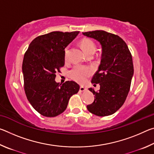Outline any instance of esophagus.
Listing matches in <instances>:
<instances>
[{"instance_id":"1","label":"esophagus","mask_w":154,"mask_h":154,"mask_svg":"<svg viewBox=\"0 0 154 154\" xmlns=\"http://www.w3.org/2000/svg\"><path fill=\"white\" fill-rule=\"evenodd\" d=\"M86 90H87L86 88H85V87H83V86H81L79 88V91H80V92H84V91H85Z\"/></svg>"}]
</instances>
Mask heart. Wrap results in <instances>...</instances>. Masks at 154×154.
Returning a JSON list of instances; mask_svg holds the SVG:
<instances>
[{
  "instance_id": "1",
  "label": "heart",
  "mask_w": 154,
  "mask_h": 154,
  "mask_svg": "<svg viewBox=\"0 0 154 154\" xmlns=\"http://www.w3.org/2000/svg\"><path fill=\"white\" fill-rule=\"evenodd\" d=\"M81 46L84 51L85 54H88L92 52H95L96 45L89 38H84L81 41ZM69 57V47H66L64 49V58L68 59ZM92 71L91 68L82 65H76L70 71V76L72 79L79 83H83L86 81L87 78L92 74Z\"/></svg>"
}]
</instances>
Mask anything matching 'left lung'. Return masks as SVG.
<instances>
[{
    "label": "left lung",
    "mask_w": 154,
    "mask_h": 154,
    "mask_svg": "<svg viewBox=\"0 0 154 154\" xmlns=\"http://www.w3.org/2000/svg\"><path fill=\"white\" fill-rule=\"evenodd\" d=\"M83 35L98 41L102 48L100 64L92 79V83H99L100 90L95 92L89 88L94 100L87 109L96 116H110L123 105L129 92L134 75L132 55L126 43L118 35L104 30Z\"/></svg>",
    "instance_id": "obj_1"
}]
</instances>
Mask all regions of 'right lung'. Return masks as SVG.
<instances>
[{
    "mask_svg": "<svg viewBox=\"0 0 154 154\" xmlns=\"http://www.w3.org/2000/svg\"><path fill=\"white\" fill-rule=\"evenodd\" d=\"M79 31L49 32L35 38L24 54L22 63L24 90L30 105L45 117H56L66 109L79 85L73 81L57 83L56 74L64 66V49Z\"/></svg>",
    "mask_w": 154,
    "mask_h": 154,
    "instance_id": "right-lung-1",
    "label": "right lung"
}]
</instances>
